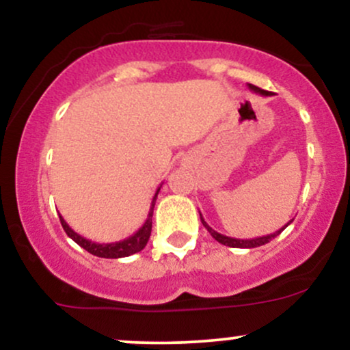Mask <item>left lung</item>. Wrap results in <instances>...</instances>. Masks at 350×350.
<instances>
[{
  "instance_id": "obj_1",
  "label": "left lung",
  "mask_w": 350,
  "mask_h": 350,
  "mask_svg": "<svg viewBox=\"0 0 350 350\" xmlns=\"http://www.w3.org/2000/svg\"><path fill=\"white\" fill-rule=\"evenodd\" d=\"M248 88H250L252 92H255V94L265 95V97H268V95H271V92L262 90V88H258V87L252 85V83H248ZM199 215H200V222H202V226L207 228L208 234H211L212 237H214V239H215L217 242H219V243L227 245V247H232V248H255V247H262V245L268 243V242H270V240L275 239L276 235H280L281 232L284 230V228H286L288 226H290V222H293V220H290V222H288L286 226H284L283 228H280V230L273 232V234H270V235H263V237H256V239H247V240H242V239H234V237H227V235L219 234V232H215L214 228H212V227L208 226V224L206 222V220H204V217H202V214H200V212H199Z\"/></svg>"
}]
</instances>
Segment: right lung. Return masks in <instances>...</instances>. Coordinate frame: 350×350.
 Segmentation results:
<instances>
[{
    "mask_svg": "<svg viewBox=\"0 0 350 350\" xmlns=\"http://www.w3.org/2000/svg\"><path fill=\"white\" fill-rule=\"evenodd\" d=\"M161 186L156 189L154 196H152L150 212H148V217H146V220H144L143 226L139 227L133 235H130L128 239L120 240V242H111V243L92 242V240H88V239H85V237L77 234L74 228H70L69 224L64 220V217L59 214L60 224H62L66 234L69 235L75 243L80 245L83 250L92 253V255L100 256V258H123V256H130V255H133V253L142 252L143 248L146 247L148 240H150L151 227H152V211H154V204H156V199H158L159 191H161Z\"/></svg>",
    "mask_w": 350,
    "mask_h": 350,
    "instance_id": "right-lung-1",
    "label": "right lung"
}]
</instances>
